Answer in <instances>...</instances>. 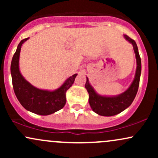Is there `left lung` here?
<instances>
[{"mask_svg":"<svg viewBox=\"0 0 158 158\" xmlns=\"http://www.w3.org/2000/svg\"><path fill=\"white\" fill-rule=\"evenodd\" d=\"M124 37L127 41L131 43L135 52L136 59H137V70H136L135 79L132 81L128 90H126L124 93L116 97H102L96 93L87 78L85 88L89 94V104L92 110L99 115L110 117L119 114L131 106L138 90L139 78L141 74V59L139 55L138 48L135 40L131 39L126 35H124Z\"/></svg>","mask_w":158,"mask_h":158,"instance_id":"left-lung-1","label":"left lung"}]
</instances>
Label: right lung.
<instances>
[{
	"label": "right lung",
	"instance_id": "add662e5",
	"mask_svg": "<svg viewBox=\"0 0 158 158\" xmlns=\"http://www.w3.org/2000/svg\"><path fill=\"white\" fill-rule=\"evenodd\" d=\"M28 38L21 40L11 62L12 86L16 97L23 108L39 115H49L58 111L66 103V91L73 84L77 74L69 77L59 88L53 91L41 90L32 86L22 77L19 70L21 45Z\"/></svg>",
	"mask_w": 158,
	"mask_h": 158
}]
</instances>
